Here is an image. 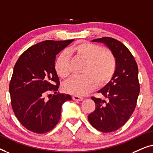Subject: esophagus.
Instances as JSON below:
<instances>
[{
	"label": "esophagus",
	"mask_w": 153,
	"mask_h": 153,
	"mask_svg": "<svg viewBox=\"0 0 153 153\" xmlns=\"http://www.w3.org/2000/svg\"><path fill=\"white\" fill-rule=\"evenodd\" d=\"M73 100H77V101H82L83 100V97H81V96H72Z\"/></svg>",
	"instance_id": "esophagus-1"
}]
</instances>
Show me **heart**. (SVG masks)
I'll list each match as a JSON object with an SVG mask.
<instances>
[{"mask_svg":"<svg viewBox=\"0 0 153 153\" xmlns=\"http://www.w3.org/2000/svg\"><path fill=\"white\" fill-rule=\"evenodd\" d=\"M70 55L85 61L83 75L71 77L64 84V90L76 96L85 95L98 83L103 85L111 80L117 69V59L109 49L86 41L77 42L68 51L61 52L56 58L54 67L57 74L65 79L70 74Z\"/></svg>","mask_w":153,"mask_h":153,"instance_id":"b5f03b06","label":"heart"}]
</instances>
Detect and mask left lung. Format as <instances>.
Listing matches in <instances>:
<instances>
[{
  "mask_svg": "<svg viewBox=\"0 0 153 153\" xmlns=\"http://www.w3.org/2000/svg\"><path fill=\"white\" fill-rule=\"evenodd\" d=\"M92 42L106 45L117 59V69L112 78L98 91L107 101L91 97L96 109L88 116V120L94 128L102 132H111L123 126L136 107L140 91L138 66L130 51L119 41L102 37Z\"/></svg>",
  "mask_w": 153,
  "mask_h": 153,
  "instance_id": "1",
  "label": "left lung"
}]
</instances>
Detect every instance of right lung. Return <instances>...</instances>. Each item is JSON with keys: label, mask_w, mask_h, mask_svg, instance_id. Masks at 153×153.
Returning a JSON list of instances; mask_svg holds the SVG:
<instances>
[{"label": "right lung", "mask_w": 153, "mask_h": 153, "mask_svg": "<svg viewBox=\"0 0 153 153\" xmlns=\"http://www.w3.org/2000/svg\"><path fill=\"white\" fill-rule=\"evenodd\" d=\"M74 41L38 43L15 64L9 88L11 104L17 119L30 131L37 134L51 131L61 117L63 103L71 100L68 94L57 92L59 79L54 64L56 55ZM50 91L55 94L47 101L45 96Z\"/></svg>", "instance_id": "right-lung-1"}]
</instances>
